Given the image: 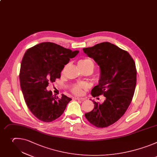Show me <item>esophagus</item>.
Masks as SVG:
<instances>
[{
    "instance_id": "1",
    "label": "esophagus",
    "mask_w": 157,
    "mask_h": 157,
    "mask_svg": "<svg viewBox=\"0 0 157 157\" xmlns=\"http://www.w3.org/2000/svg\"><path fill=\"white\" fill-rule=\"evenodd\" d=\"M74 99L75 100H82V101H83V100H85V98H82V97H75Z\"/></svg>"
}]
</instances>
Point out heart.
Wrapping results in <instances>:
<instances>
[{
    "label": "heart",
    "instance_id": "b5f03b06",
    "mask_svg": "<svg viewBox=\"0 0 157 157\" xmlns=\"http://www.w3.org/2000/svg\"><path fill=\"white\" fill-rule=\"evenodd\" d=\"M78 66L81 70L88 69L91 72L95 69V64L94 62L88 58H85L81 59L78 62ZM86 88L85 84L83 83H77L72 85L71 87V91L75 95H81L83 92V90Z\"/></svg>",
    "mask_w": 157,
    "mask_h": 157
}]
</instances>
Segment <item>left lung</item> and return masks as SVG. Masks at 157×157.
<instances>
[{"label": "left lung", "mask_w": 157, "mask_h": 157, "mask_svg": "<svg viewBox=\"0 0 157 157\" xmlns=\"http://www.w3.org/2000/svg\"><path fill=\"white\" fill-rule=\"evenodd\" d=\"M83 50L101 70L99 83L91 90V95L105 97L101 104L93 101V109L85 116L97 128H106L124 114L132 100L137 82L135 62L128 52L109 42Z\"/></svg>", "instance_id": "1"}]
</instances>
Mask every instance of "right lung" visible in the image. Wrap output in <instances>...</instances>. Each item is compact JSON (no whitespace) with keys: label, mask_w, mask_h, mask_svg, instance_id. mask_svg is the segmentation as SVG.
<instances>
[{"label":"right lung","mask_w":157,"mask_h":157,"mask_svg":"<svg viewBox=\"0 0 157 157\" xmlns=\"http://www.w3.org/2000/svg\"><path fill=\"white\" fill-rule=\"evenodd\" d=\"M78 52L44 42L29 48L25 53L19 75L20 86L28 109L39 120L49 122L57 119L72 100L64 94L61 98L54 97L46 88L60 77L64 66Z\"/></svg>","instance_id":"right-lung-1"}]
</instances>
